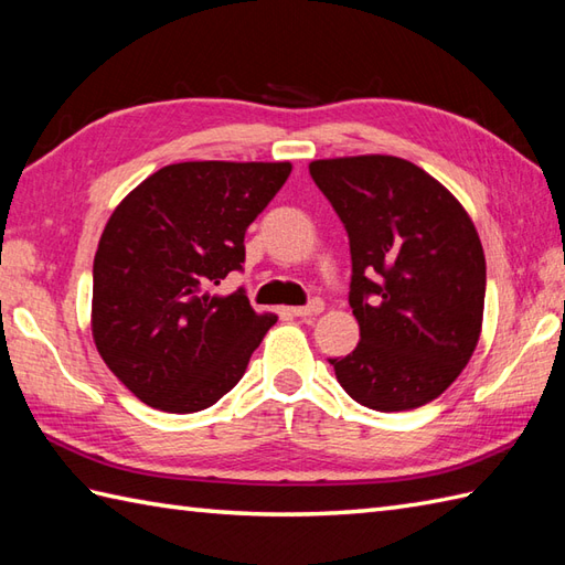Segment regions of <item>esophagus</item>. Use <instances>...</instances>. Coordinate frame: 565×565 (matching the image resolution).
<instances>
[{"mask_svg":"<svg viewBox=\"0 0 565 565\" xmlns=\"http://www.w3.org/2000/svg\"><path fill=\"white\" fill-rule=\"evenodd\" d=\"M322 310H326V303H322L320 298H316V301H310L308 306H298V308H291V313H294L296 318H313V316L322 313Z\"/></svg>","mask_w":565,"mask_h":565,"instance_id":"obj_1","label":"esophagus"}]
</instances>
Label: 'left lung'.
<instances>
[{"label":"left lung","instance_id":"left-lung-1","mask_svg":"<svg viewBox=\"0 0 565 565\" xmlns=\"http://www.w3.org/2000/svg\"><path fill=\"white\" fill-rule=\"evenodd\" d=\"M310 177L350 235L356 350L330 359L371 411L435 401L471 359L483 328L486 255L451 191L393 154L316 160Z\"/></svg>","mask_w":565,"mask_h":565}]
</instances>
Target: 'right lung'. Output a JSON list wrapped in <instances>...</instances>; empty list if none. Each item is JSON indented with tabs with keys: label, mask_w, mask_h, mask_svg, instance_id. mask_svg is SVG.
Segmentation results:
<instances>
[{
	"label": "right lung",
	"mask_w": 565,
	"mask_h": 565,
	"mask_svg": "<svg viewBox=\"0 0 565 565\" xmlns=\"http://www.w3.org/2000/svg\"><path fill=\"white\" fill-rule=\"evenodd\" d=\"M291 162H179L114 209L94 257L92 338L124 386L164 413H199L243 379L276 322L243 289L213 286L245 262V231Z\"/></svg>",
	"instance_id": "obj_1"
}]
</instances>
